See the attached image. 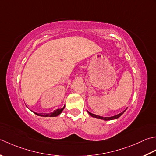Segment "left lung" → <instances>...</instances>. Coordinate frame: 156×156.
<instances>
[{"label": "left lung", "mask_w": 156, "mask_h": 156, "mask_svg": "<svg viewBox=\"0 0 156 156\" xmlns=\"http://www.w3.org/2000/svg\"><path fill=\"white\" fill-rule=\"evenodd\" d=\"M126 110V109H125V110L123 111V112H122L121 113H120V114H117V115H116V116H110V117H103V116H98V115H96V114H92V113H91V112H88V111H87V112L89 113V114H90V115L91 116L94 117V118L100 119H101V120H114V119H116L119 118V117H120V116H121L122 114L124 112H125Z\"/></svg>", "instance_id": "8db88e82"}]
</instances>
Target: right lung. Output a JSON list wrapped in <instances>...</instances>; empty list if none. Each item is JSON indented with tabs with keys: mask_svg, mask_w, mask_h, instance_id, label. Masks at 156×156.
I'll use <instances>...</instances> for the list:
<instances>
[{
	"mask_svg": "<svg viewBox=\"0 0 156 156\" xmlns=\"http://www.w3.org/2000/svg\"><path fill=\"white\" fill-rule=\"evenodd\" d=\"M65 108V106L64 107L62 108H59V109H57L56 110L54 111L53 112H51V113H49V114H38V113H36V112H34V114H36V115L37 116H44V117H54V116H58L59 114L61 113L62 112V110H64Z\"/></svg>",
	"mask_w": 156,
	"mask_h": 156,
	"instance_id": "add662e5",
	"label": "right lung"
}]
</instances>
